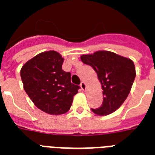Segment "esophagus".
Here are the masks:
<instances>
[{"instance_id":"34e87169","label":"esophagus","mask_w":155,"mask_h":155,"mask_svg":"<svg viewBox=\"0 0 155 155\" xmlns=\"http://www.w3.org/2000/svg\"><path fill=\"white\" fill-rule=\"evenodd\" d=\"M80 87H81V89H82L83 91H84V90H86L87 85H86V84H85L84 82H82L80 84Z\"/></svg>"}]
</instances>
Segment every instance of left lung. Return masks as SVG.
I'll return each instance as SVG.
<instances>
[{
  "label": "left lung",
  "instance_id": "1",
  "mask_svg": "<svg viewBox=\"0 0 155 155\" xmlns=\"http://www.w3.org/2000/svg\"><path fill=\"white\" fill-rule=\"evenodd\" d=\"M84 63L97 72L103 89V103L92 108L95 114L104 116L115 112L130 94L136 76L134 63L130 58L107 51H99L80 57Z\"/></svg>",
  "mask_w": 155,
  "mask_h": 155
}]
</instances>
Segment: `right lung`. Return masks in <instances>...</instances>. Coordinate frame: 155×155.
Segmentation results:
<instances>
[{
    "mask_svg": "<svg viewBox=\"0 0 155 155\" xmlns=\"http://www.w3.org/2000/svg\"><path fill=\"white\" fill-rule=\"evenodd\" d=\"M63 60L58 52L45 51L21 69L24 89L30 100L40 110L51 115L67 113L80 88L71 82V73L62 69Z\"/></svg>",
    "mask_w": 155,
    "mask_h": 155,
    "instance_id": "obj_1",
    "label": "right lung"
}]
</instances>
